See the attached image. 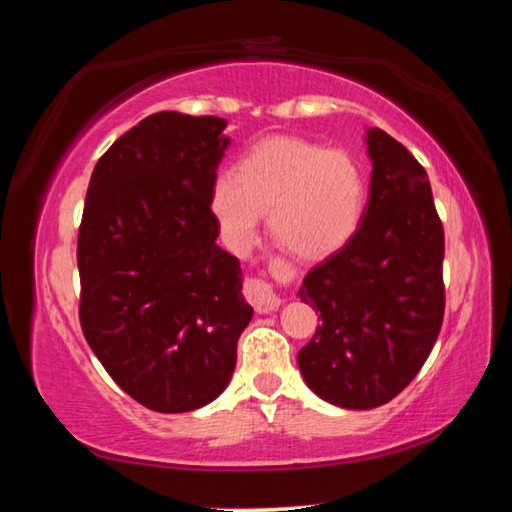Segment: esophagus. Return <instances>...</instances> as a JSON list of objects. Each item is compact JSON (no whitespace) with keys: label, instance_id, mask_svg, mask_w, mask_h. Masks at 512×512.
I'll return each instance as SVG.
<instances>
[{"label":"esophagus","instance_id":"1","mask_svg":"<svg viewBox=\"0 0 512 512\" xmlns=\"http://www.w3.org/2000/svg\"><path fill=\"white\" fill-rule=\"evenodd\" d=\"M244 296L250 302V305L255 307V311L259 314H268V311H273L280 307V298H277V293L273 291V287L264 280H259V277H248L244 282Z\"/></svg>","mask_w":512,"mask_h":512}]
</instances>
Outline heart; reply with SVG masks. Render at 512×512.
<instances>
[{"label": "heart", "mask_w": 512, "mask_h": 512, "mask_svg": "<svg viewBox=\"0 0 512 512\" xmlns=\"http://www.w3.org/2000/svg\"><path fill=\"white\" fill-rule=\"evenodd\" d=\"M368 180L359 160L302 137L275 135L241 155L235 173H216L210 210L225 244L246 250L268 212V232L287 253L318 262L359 230Z\"/></svg>", "instance_id": "obj_1"}]
</instances>
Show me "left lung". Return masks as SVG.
Wrapping results in <instances>:
<instances>
[{"label":"left lung","mask_w":512,"mask_h":512,"mask_svg":"<svg viewBox=\"0 0 512 512\" xmlns=\"http://www.w3.org/2000/svg\"><path fill=\"white\" fill-rule=\"evenodd\" d=\"M370 198L354 237L307 273L298 291L320 311L298 366L318 397L375 409L427 361L445 316V232L427 171L404 144L372 128Z\"/></svg>","instance_id":"obj_1"}]
</instances>
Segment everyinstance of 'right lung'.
<instances>
[{
    "instance_id": "1",
    "label": "right lung",
    "mask_w": 512,
    "mask_h": 512,
    "mask_svg": "<svg viewBox=\"0 0 512 512\" xmlns=\"http://www.w3.org/2000/svg\"><path fill=\"white\" fill-rule=\"evenodd\" d=\"M225 124L149 115L101 155L85 196L76 246L85 341L121 391L158 413L219 397L253 318L210 210Z\"/></svg>"
}]
</instances>
